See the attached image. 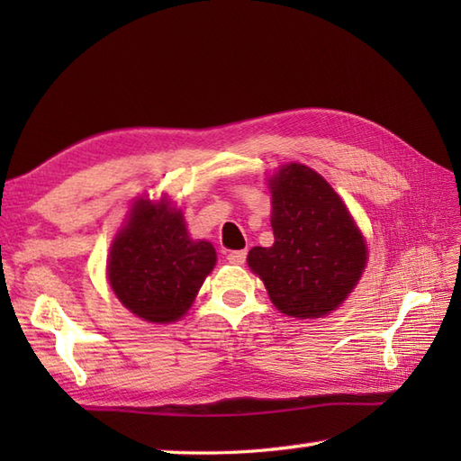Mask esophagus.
Segmentation results:
<instances>
[{
    "mask_svg": "<svg viewBox=\"0 0 461 461\" xmlns=\"http://www.w3.org/2000/svg\"><path fill=\"white\" fill-rule=\"evenodd\" d=\"M246 258H248L246 249H238V251L228 253V261L231 263V266H243V263H246Z\"/></svg>",
    "mask_w": 461,
    "mask_h": 461,
    "instance_id": "obj_1",
    "label": "esophagus"
}]
</instances>
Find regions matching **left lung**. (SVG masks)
<instances>
[{"label": "left lung", "mask_w": 461, "mask_h": 461, "mask_svg": "<svg viewBox=\"0 0 461 461\" xmlns=\"http://www.w3.org/2000/svg\"><path fill=\"white\" fill-rule=\"evenodd\" d=\"M271 205L276 243L249 251L251 271L289 317L319 319L335 311L366 263L365 240L347 205L303 164L283 166L271 180Z\"/></svg>", "instance_id": "8db88e82"}]
</instances>
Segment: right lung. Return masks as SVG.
Segmentation results:
<instances>
[{"label":"right lung","mask_w":461,"mask_h":461,"mask_svg":"<svg viewBox=\"0 0 461 461\" xmlns=\"http://www.w3.org/2000/svg\"><path fill=\"white\" fill-rule=\"evenodd\" d=\"M213 266V246L188 238L180 212L168 202L140 200L113 243L106 271L126 309L144 321L172 322L190 309Z\"/></svg>","instance_id":"1"}]
</instances>
